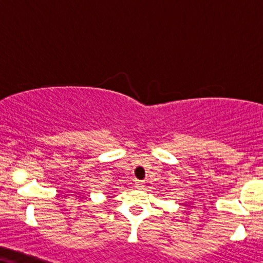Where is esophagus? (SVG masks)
Instances as JSON below:
<instances>
[{
    "instance_id": "1",
    "label": "esophagus",
    "mask_w": 263,
    "mask_h": 263,
    "mask_svg": "<svg viewBox=\"0 0 263 263\" xmlns=\"http://www.w3.org/2000/svg\"><path fill=\"white\" fill-rule=\"evenodd\" d=\"M135 185H136V187L137 189H140V190H142L145 186V182L144 181H142V180H136L135 181Z\"/></svg>"
}]
</instances>
